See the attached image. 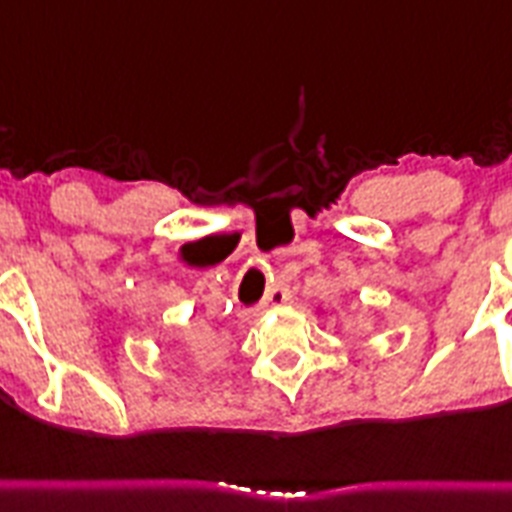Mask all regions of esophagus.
Masks as SVG:
<instances>
[{"label": "esophagus", "mask_w": 512, "mask_h": 512, "mask_svg": "<svg viewBox=\"0 0 512 512\" xmlns=\"http://www.w3.org/2000/svg\"><path fill=\"white\" fill-rule=\"evenodd\" d=\"M286 302H289V289H286V286H273V289L265 294L263 307H283Z\"/></svg>", "instance_id": "1"}]
</instances>
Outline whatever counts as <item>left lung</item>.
I'll return each mask as SVG.
<instances>
[{
    "label": "left lung",
    "mask_w": 512,
    "mask_h": 512,
    "mask_svg": "<svg viewBox=\"0 0 512 512\" xmlns=\"http://www.w3.org/2000/svg\"><path fill=\"white\" fill-rule=\"evenodd\" d=\"M317 312H322V309H320V307H317Z\"/></svg>",
    "instance_id": "left-lung-1"
}]
</instances>
